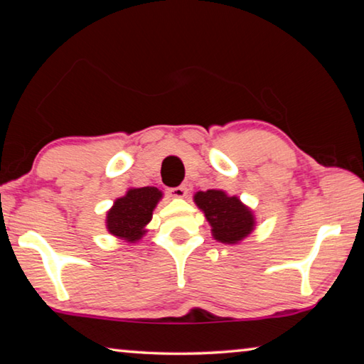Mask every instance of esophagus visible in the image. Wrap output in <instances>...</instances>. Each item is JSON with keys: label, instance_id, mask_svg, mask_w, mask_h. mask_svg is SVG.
<instances>
[{"label": "esophagus", "instance_id": "obj_1", "mask_svg": "<svg viewBox=\"0 0 364 364\" xmlns=\"http://www.w3.org/2000/svg\"><path fill=\"white\" fill-rule=\"evenodd\" d=\"M170 194L176 197V199H183V197H186L188 194V188L186 186H178V188H171L170 189Z\"/></svg>", "mask_w": 364, "mask_h": 364}]
</instances>
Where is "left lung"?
Wrapping results in <instances>:
<instances>
[{
    "mask_svg": "<svg viewBox=\"0 0 364 364\" xmlns=\"http://www.w3.org/2000/svg\"><path fill=\"white\" fill-rule=\"evenodd\" d=\"M194 204L212 226V236L221 244H239L255 230L257 220L252 208L237 196L223 189H207L194 194Z\"/></svg>",
    "mask_w": 364,
    "mask_h": 364,
    "instance_id": "left-lung-1",
    "label": "left lung"
}]
</instances>
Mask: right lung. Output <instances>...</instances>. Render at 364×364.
<instances>
[{
    "instance_id": "1",
    "label": "right lung",
    "mask_w": 364,
    "mask_h": 364,
    "mask_svg": "<svg viewBox=\"0 0 364 364\" xmlns=\"http://www.w3.org/2000/svg\"><path fill=\"white\" fill-rule=\"evenodd\" d=\"M164 193L156 186L130 188L125 196L114 200L106 213V230L128 244H136L147 232L152 212Z\"/></svg>"
}]
</instances>
